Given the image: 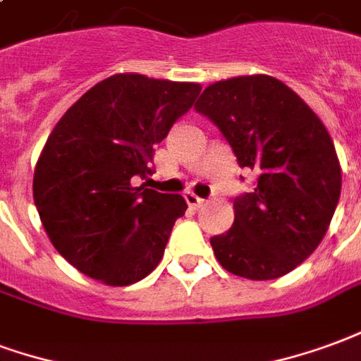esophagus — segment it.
<instances>
[{
    "label": "esophagus",
    "mask_w": 361,
    "mask_h": 361,
    "mask_svg": "<svg viewBox=\"0 0 361 361\" xmlns=\"http://www.w3.org/2000/svg\"><path fill=\"white\" fill-rule=\"evenodd\" d=\"M184 198H186V204H188L190 207H194V209H198V207H202L204 204H206V200H202L200 196H196L194 192H186V196H184Z\"/></svg>",
    "instance_id": "esophagus-1"
}]
</instances>
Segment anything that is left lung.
<instances>
[{"instance_id": "left-lung-1", "label": "left lung", "mask_w": 361, "mask_h": 361, "mask_svg": "<svg viewBox=\"0 0 361 361\" xmlns=\"http://www.w3.org/2000/svg\"><path fill=\"white\" fill-rule=\"evenodd\" d=\"M196 111L219 126L254 190L235 200V223L213 236L223 269L252 281L283 277L314 252L341 198L335 144L312 107L269 75L207 86Z\"/></svg>"}]
</instances>
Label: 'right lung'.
I'll return each mask as SVG.
<instances>
[{"label":"right lung","mask_w":361,"mask_h":361,"mask_svg":"<svg viewBox=\"0 0 361 361\" xmlns=\"http://www.w3.org/2000/svg\"><path fill=\"white\" fill-rule=\"evenodd\" d=\"M200 90L119 73L92 86L55 125L34 169V204L55 250L80 273L126 286L161 262L188 206L180 194L133 183L152 175L154 146Z\"/></svg>","instance_id":"right-lung-1"}]
</instances>
